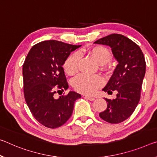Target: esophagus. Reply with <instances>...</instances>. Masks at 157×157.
I'll return each mask as SVG.
<instances>
[{"instance_id": "esophagus-1", "label": "esophagus", "mask_w": 157, "mask_h": 157, "mask_svg": "<svg viewBox=\"0 0 157 157\" xmlns=\"http://www.w3.org/2000/svg\"><path fill=\"white\" fill-rule=\"evenodd\" d=\"M85 98H86V99H88L89 101H94L95 100V98H94V97H91V96H85Z\"/></svg>"}]
</instances>
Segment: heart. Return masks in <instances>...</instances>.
Segmentation results:
<instances>
[{
	"label": "heart",
	"mask_w": 157,
	"mask_h": 157,
	"mask_svg": "<svg viewBox=\"0 0 157 157\" xmlns=\"http://www.w3.org/2000/svg\"><path fill=\"white\" fill-rule=\"evenodd\" d=\"M86 52L89 56L93 57L99 64L104 65L111 61L113 58L111 52L107 47L101 45L93 47L89 49H82L79 53ZM79 52L71 54L64 63V69L68 75H74L78 71L80 54ZM105 83L104 79L98 75H89L80 74L74 79L73 85L74 89L79 93L91 94L97 89L101 88Z\"/></svg>",
	"instance_id": "obj_1"
}]
</instances>
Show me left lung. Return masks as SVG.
Returning <instances> with one entry per match:
<instances>
[{
    "instance_id": "8db88e82",
    "label": "left lung",
    "mask_w": 157,
    "mask_h": 157,
    "mask_svg": "<svg viewBox=\"0 0 157 157\" xmlns=\"http://www.w3.org/2000/svg\"><path fill=\"white\" fill-rule=\"evenodd\" d=\"M111 47L118 65L103 91L117 92L113 100L105 98L108 106L99 114L104 121L119 124L127 119L135 110L140 99L146 63L138 44L123 35L113 33L94 42Z\"/></svg>"
}]
</instances>
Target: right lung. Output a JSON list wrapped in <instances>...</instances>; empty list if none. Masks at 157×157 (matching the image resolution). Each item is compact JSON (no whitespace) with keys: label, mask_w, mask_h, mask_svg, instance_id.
Returning a JSON list of instances; mask_svg holds the SVG:
<instances>
[{"label":"right lung","mask_w":157,"mask_h":157,"mask_svg":"<svg viewBox=\"0 0 157 157\" xmlns=\"http://www.w3.org/2000/svg\"><path fill=\"white\" fill-rule=\"evenodd\" d=\"M81 45L58 40H46L35 44L23 65L24 94L34 118L47 128L65 124L73 113L74 103L81 95L70 91L59 98L54 94L68 88L63 66L71 52Z\"/></svg>","instance_id":"add662e5"}]
</instances>
